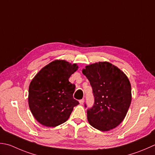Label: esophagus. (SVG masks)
Segmentation results:
<instances>
[{"label": "esophagus", "instance_id": "34e87169", "mask_svg": "<svg viewBox=\"0 0 155 155\" xmlns=\"http://www.w3.org/2000/svg\"><path fill=\"white\" fill-rule=\"evenodd\" d=\"M84 99H82L79 100V103H80L81 105H83L84 104Z\"/></svg>", "mask_w": 155, "mask_h": 155}]
</instances>
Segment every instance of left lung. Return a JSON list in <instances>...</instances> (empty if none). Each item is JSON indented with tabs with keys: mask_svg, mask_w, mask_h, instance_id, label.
I'll list each match as a JSON object with an SVG mask.
<instances>
[{
	"mask_svg": "<svg viewBox=\"0 0 155 155\" xmlns=\"http://www.w3.org/2000/svg\"><path fill=\"white\" fill-rule=\"evenodd\" d=\"M82 72L89 81L94 96L93 107L87 111L89 124L104 132L115 128L125 118L131 104V84L128 77L107 62L87 66Z\"/></svg>",
	"mask_w": 155,
	"mask_h": 155,
	"instance_id": "obj_1",
	"label": "left lung"
}]
</instances>
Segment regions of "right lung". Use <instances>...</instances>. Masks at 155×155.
Here are the masks:
<instances>
[{
  "label": "right lung",
  "instance_id": "1",
  "mask_svg": "<svg viewBox=\"0 0 155 155\" xmlns=\"http://www.w3.org/2000/svg\"><path fill=\"white\" fill-rule=\"evenodd\" d=\"M77 68L76 64L57 60L33 78L29 87V106L33 116L42 125L55 127L64 123L73 107L79 104L73 98L75 84L68 81Z\"/></svg>",
  "mask_w": 155,
  "mask_h": 155
}]
</instances>
